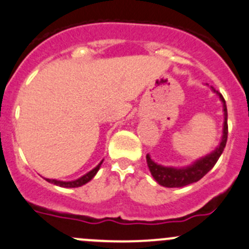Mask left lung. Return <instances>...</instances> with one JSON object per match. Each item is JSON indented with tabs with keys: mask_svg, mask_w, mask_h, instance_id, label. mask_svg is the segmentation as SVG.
<instances>
[{
	"mask_svg": "<svg viewBox=\"0 0 249 249\" xmlns=\"http://www.w3.org/2000/svg\"><path fill=\"white\" fill-rule=\"evenodd\" d=\"M214 93L219 96V100L223 103V113H224V123H223V135L221 140L219 141V144L207 156L201 157L192 161L191 164L185 166H166L158 164L151 158L149 154H147V165H148L149 171L154 180L164 187H183V186L191 185V183L197 182L201 180L218 161L220 158L221 153L224 152V148L226 146L228 141V109H226V103L223 96L211 88Z\"/></svg>",
	"mask_w": 249,
	"mask_h": 249,
	"instance_id": "8db88e82",
	"label": "left lung"
}]
</instances>
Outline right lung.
Wrapping results in <instances>:
<instances>
[{"instance_id":"1","label":"right lung","mask_w":249,"mask_h":249,"mask_svg":"<svg viewBox=\"0 0 249 249\" xmlns=\"http://www.w3.org/2000/svg\"><path fill=\"white\" fill-rule=\"evenodd\" d=\"M102 163H103V159L100 161V163L97 164V165L95 166V168L92 169V170H90L89 173H86L85 175L80 176L79 178H75V180L63 181V180H57V178H45V180L47 181V182L53 183V185L59 186V187H66V189H74V187H80V186L85 185V183H88L89 181H91L93 178H95V175L97 174V171L100 170L101 164H102Z\"/></svg>"}]
</instances>
